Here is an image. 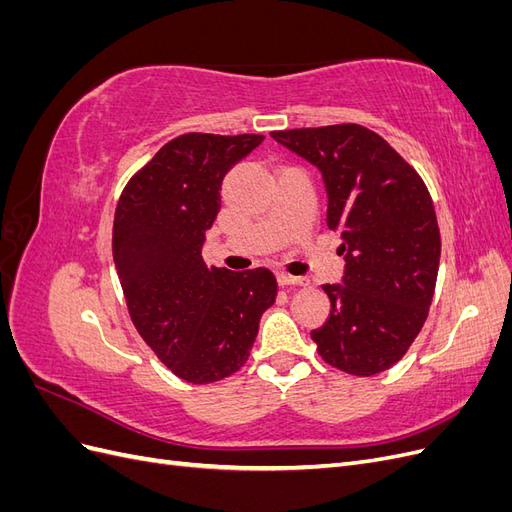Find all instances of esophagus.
Wrapping results in <instances>:
<instances>
[{
	"instance_id": "obj_1",
	"label": "esophagus",
	"mask_w": 512,
	"mask_h": 512,
	"mask_svg": "<svg viewBox=\"0 0 512 512\" xmlns=\"http://www.w3.org/2000/svg\"><path fill=\"white\" fill-rule=\"evenodd\" d=\"M277 282H280V286H307L309 284L305 277H294L290 273H277Z\"/></svg>"
}]
</instances>
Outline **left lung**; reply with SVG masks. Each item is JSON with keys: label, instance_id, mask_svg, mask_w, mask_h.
<instances>
[{"label": "left lung", "instance_id": "8db88e82", "mask_svg": "<svg viewBox=\"0 0 512 512\" xmlns=\"http://www.w3.org/2000/svg\"><path fill=\"white\" fill-rule=\"evenodd\" d=\"M318 166L327 226L342 237L344 286H324L327 324L312 331L324 363L369 378L391 369L421 333L436 290L440 228L421 175L359 123L271 132Z\"/></svg>", "mask_w": 512, "mask_h": 512}]
</instances>
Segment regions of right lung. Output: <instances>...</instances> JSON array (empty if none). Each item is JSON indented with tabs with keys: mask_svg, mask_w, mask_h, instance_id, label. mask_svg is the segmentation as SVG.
I'll use <instances>...</instances> for the list:
<instances>
[{
	"mask_svg": "<svg viewBox=\"0 0 512 512\" xmlns=\"http://www.w3.org/2000/svg\"><path fill=\"white\" fill-rule=\"evenodd\" d=\"M262 141V134H181L119 196L113 260L130 318L185 382L211 384L239 371L277 297L269 269L232 273L207 267L200 254L222 205L224 175Z\"/></svg>",
	"mask_w": 512,
	"mask_h": 512,
	"instance_id": "right-lung-1",
	"label": "right lung"
}]
</instances>
